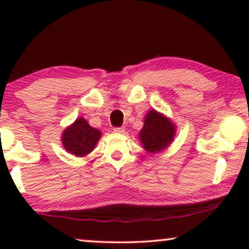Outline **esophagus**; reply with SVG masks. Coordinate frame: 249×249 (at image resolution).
I'll return each mask as SVG.
<instances>
[{
	"label": "esophagus",
	"instance_id": "esophagus-1",
	"mask_svg": "<svg viewBox=\"0 0 249 249\" xmlns=\"http://www.w3.org/2000/svg\"><path fill=\"white\" fill-rule=\"evenodd\" d=\"M114 131L118 132V134H124V132L125 131V128L124 127H115Z\"/></svg>",
	"mask_w": 249,
	"mask_h": 249
}]
</instances>
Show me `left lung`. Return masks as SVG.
I'll list each match as a JSON object with an SVG mask.
<instances>
[{"label": "left lung", "mask_w": 249, "mask_h": 249, "mask_svg": "<svg viewBox=\"0 0 249 249\" xmlns=\"http://www.w3.org/2000/svg\"><path fill=\"white\" fill-rule=\"evenodd\" d=\"M175 125L155 110L146 114L144 127L139 134V139L147 152L155 153L164 149L173 141Z\"/></svg>", "instance_id": "obj_1"}]
</instances>
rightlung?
I'll list each match as a JSON object with an SVG mask.
<instances>
[{
    "mask_svg": "<svg viewBox=\"0 0 249 249\" xmlns=\"http://www.w3.org/2000/svg\"><path fill=\"white\" fill-rule=\"evenodd\" d=\"M101 137L98 129L91 128L83 118L77 119L76 122L64 130L62 142L64 148L76 156H85L91 152Z\"/></svg>",
    "mask_w": 249,
    "mask_h": 249,
    "instance_id": "obj_1",
    "label": "right lung"
}]
</instances>
